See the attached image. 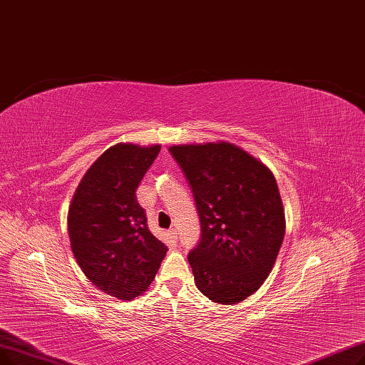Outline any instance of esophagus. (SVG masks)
Wrapping results in <instances>:
<instances>
[{"instance_id": "1", "label": "esophagus", "mask_w": 365, "mask_h": 365, "mask_svg": "<svg viewBox=\"0 0 365 365\" xmlns=\"http://www.w3.org/2000/svg\"><path fill=\"white\" fill-rule=\"evenodd\" d=\"M168 235H169L172 239H175V240L178 239V237H177V236H178V230H177V229H169V230H168Z\"/></svg>"}]
</instances>
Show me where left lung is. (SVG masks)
Returning a JSON list of instances; mask_svg holds the SVG:
<instances>
[{"label":"left lung","instance_id":"8db88e82","mask_svg":"<svg viewBox=\"0 0 365 365\" xmlns=\"http://www.w3.org/2000/svg\"><path fill=\"white\" fill-rule=\"evenodd\" d=\"M192 188L200 240L188 254L199 291L236 304L267 279L285 236L272 170L230 143L169 147Z\"/></svg>","mask_w":365,"mask_h":365}]
</instances>
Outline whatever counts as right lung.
Listing matches in <instances>:
<instances>
[{"label":"right lung","mask_w":365,"mask_h":365,"mask_svg":"<svg viewBox=\"0 0 365 365\" xmlns=\"http://www.w3.org/2000/svg\"><path fill=\"white\" fill-rule=\"evenodd\" d=\"M159 151V144L110 147L84 173L68 211V235L80 269L120 300L148 289L168 251L148 230L135 195Z\"/></svg>","instance_id":"obj_1"}]
</instances>
